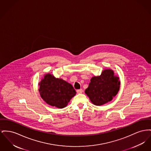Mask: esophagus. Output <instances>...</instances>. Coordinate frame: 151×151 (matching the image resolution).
Segmentation results:
<instances>
[{
  "instance_id": "34e87169",
  "label": "esophagus",
  "mask_w": 151,
  "mask_h": 151,
  "mask_svg": "<svg viewBox=\"0 0 151 151\" xmlns=\"http://www.w3.org/2000/svg\"><path fill=\"white\" fill-rule=\"evenodd\" d=\"M76 92H77V93H81L83 92V89H78V90L76 91Z\"/></svg>"
}]
</instances>
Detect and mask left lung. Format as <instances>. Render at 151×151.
Listing matches in <instances>:
<instances>
[{
	"label": "left lung",
	"instance_id": "8db88e82",
	"mask_svg": "<svg viewBox=\"0 0 151 151\" xmlns=\"http://www.w3.org/2000/svg\"><path fill=\"white\" fill-rule=\"evenodd\" d=\"M120 86L119 78L111 69H105L100 76L91 79L86 94L95 106H102L111 101L117 94Z\"/></svg>",
	"mask_w": 151,
	"mask_h": 151
}]
</instances>
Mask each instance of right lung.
<instances>
[{"instance_id": "add662e5", "label": "right lung", "mask_w": 151, "mask_h": 151, "mask_svg": "<svg viewBox=\"0 0 151 151\" xmlns=\"http://www.w3.org/2000/svg\"><path fill=\"white\" fill-rule=\"evenodd\" d=\"M39 86V92L42 99L47 104L58 108L67 106L76 93L71 84L56 78L49 73L45 74Z\"/></svg>"}]
</instances>
